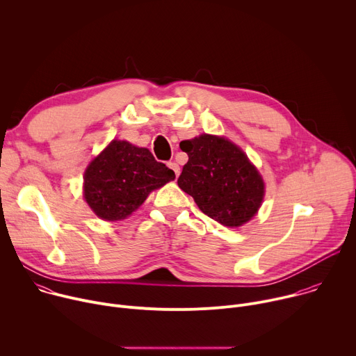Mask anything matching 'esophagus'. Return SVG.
<instances>
[{
	"label": "esophagus",
	"mask_w": 356,
	"mask_h": 356,
	"mask_svg": "<svg viewBox=\"0 0 356 356\" xmlns=\"http://www.w3.org/2000/svg\"><path fill=\"white\" fill-rule=\"evenodd\" d=\"M168 166L175 172V175H176V177L179 176V173H180V168H179V165L176 163V162H168Z\"/></svg>",
	"instance_id": "34e87169"
}]
</instances>
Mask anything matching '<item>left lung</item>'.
Segmentation results:
<instances>
[{
  "label": "left lung",
  "mask_w": 356,
  "mask_h": 356,
  "mask_svg": "<svg viewBox=\"0 0 356 356\" xmlns=\"http://www.w3.org/2000/svg\"><path fill=\"white\" fill-rule=\"evenodd\" d=\"M180 147L188 161L177 184L202 213L225 227H239L257 214L265 184L236 145L204 134L181 140Z\"/></svg>",
  "instance_id": "1"
}]
</instances>
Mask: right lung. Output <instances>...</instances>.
I'll list each match as a JSON object with an SVG mask.
<instances>
[{"instance_id":"obj_1","label":"right lung","mask_w":356,"mask_h":356,"mask_svg":"<svg viewBox=\"0 0 356 356\" xmlns=\"http://www.w3.org/2000/svg\"><path fill=\"white\" fill-rule=\"evenodd\" d=\"M175 180V172L158 162L146 147L113 140L84 173V198L103 220L129 216L149 193Z\"/></svg>"}]
</instances>
